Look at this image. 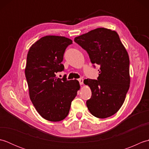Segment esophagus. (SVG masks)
I'll list each match as a JSON object with an SVG mask.
<instances>
[{
  "instance_id": "esophagus-1",
  "label": "esophagus",
  "mask_w": 149,
  "mask_h": 149,
  "mask_svg": "<svg viewBox=\"0 0 149 149\" xmlns=\"http://www.w3.org/2000/svg\"><path fill=\"white\" fill-rule=\"evenodd\" d=\"M78 81H79V83H80L81 85L83 84V78H79L78 79Z\"/></svg>"
}]
</instances>
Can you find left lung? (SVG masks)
I'll return each mask as SVG.
<instances>
[{
	"instance_id": "8db88e82",
	"label": "left lung",
	"mask_w": 149,
	"mask_h": 149,
	"mask_svg": "<svg viewBox=\"0 0 149 149\" xmlns=\"http://www.w3.org/2000/svg\"><path fill=\"white\" fill-rule=\"evenodd\" d=\"M74 42L87 52L94 68L100 66L97 80L84 81L91 90L86 101L88 110L99 118L113 115L124 102L130 84L129 55L118 34L97 28L75 38Z\"/></svg>"
}]
</instances>
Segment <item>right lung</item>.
Here are the masks:
<instances>
[{
    "label": "right lung",
    "instance_id": "right-lung-1",
    "mask_svg": "<svg viewBox=\"0 0 149 149\" xmlns=\"http://www.w3.org/2000/svg\"><path fill=\"white\" fill-rule=\"evenodd\" d=\"M72 43L67 38L46 36L31 47L27 56L25 74L30 99L40 115L51 122L67 116L80 88L78 81L56 75L64 70L63 56Z\"/></svg>",
    "mask_w": 149,
    "mask_h": 149
}]
</instances>
